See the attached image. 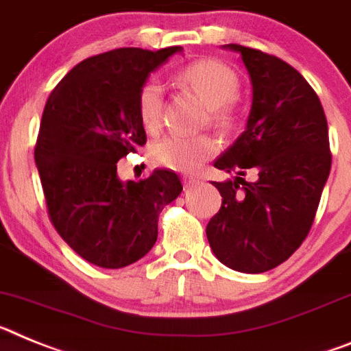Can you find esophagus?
<instances>
[{
  "instance_id": "1",
  "label": "esophagus",
  "mask_w": 351,
  "mask_h": 351,
  "mask_svg": "<svg viewBox=\"0 0 351 351\" xmlns=\"http://www.w3.org/2000/svg\"><path fill=\"white\" fill-rule=\"evenodd\" d=\"M197 184H199V180L194 178V176H185V178H184V185H185V187H187V189L196 187Z\"/></svg>"
}]
</instances>
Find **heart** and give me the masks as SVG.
Segmentation results:
<instances>
[{"label": "heart", "mask_w": 351, "mask_h": 351, "mask_svg": "<svg viewBox=\"0 0 351 351\" xmlns=\"http://www.w3.org/2000/svg\"><path fill=\"white\" fill-rule=\"evenodd\" d=\"M180 84L210 109V121L228 130L234 123L230 102L239 93V77L230 66L217 60H199L185 66L178 75ZM164 91L157 79H148L138 93V117L148 132H155L162 120ZM217 152V143L208 136L184 138L164 136L152 146V158L157 166L175 171H194Z\"/></svg>", "instance_id": "1"}]
</instances>
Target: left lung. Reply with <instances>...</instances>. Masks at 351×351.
I'll list each match as a JSON object with an SVG mask.
<instances>
[{"mask_svg": "<svg viewBox=\"0 0 351 351\" xmlns=\"http://www.w3.org/2000/svg\"><path fill=\"white\" fill-rule=\"evenodd\" d=\"M251 77L245 130L213 162L222 205L206 226L217 260L237 272L272 270L306 240L330 173L327 118L300 72L272 54L228 44ZM252 172V182L243 176Z\"/></svg>", "mask_w": 351, "mask_h": 351, "instance_id": "8db88e82", "label": "left lung"}]
</instances>
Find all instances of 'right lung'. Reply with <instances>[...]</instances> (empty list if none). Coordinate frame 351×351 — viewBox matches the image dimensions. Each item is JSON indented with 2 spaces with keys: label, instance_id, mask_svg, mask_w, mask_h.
<instances>
[{
  "label": "right lung",
  "instance_id": "add662e5",
  "mask_svg": "<svg viewBox=\"0 0 351 351\" xmlns=\"http://www.w3.org/2000/svg\"><path fill=\"white\" fill-rule=\"evenodd\" d=\"M182 47H121L86 58L49 95L35 146L49 217L81 258L102 268L141 260L157 242L158 213L182 193L155 169L121 182L117 162L146 143L138 93Z\"/></svg>",
  "mask_w": 351,
  "mask_h": 351
}]
</instances>
